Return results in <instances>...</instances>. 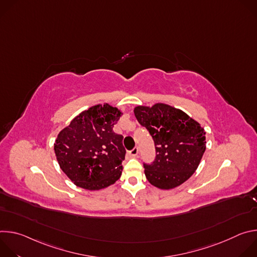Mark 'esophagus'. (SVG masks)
Returning <instances> with one entry per match:
<instances>
[{"mask_svg": "<svg viewBox=\"0 0 257 257\" xmlns=\"http://www.w3.org/2000/svg\"><path fill=\"white\" fill-rule=\"evenodd\" d=\"M129 155H130V157H132V158H136L137 155H138V148H134L133 150H131V151L129 152Z\"/></svg>", "mask_w": 257, "mask_h": 257, "instance_id": "obj_1", "label": "esophagus"}]
</instances>
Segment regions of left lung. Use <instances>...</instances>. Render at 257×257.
<instances>
[{"label": "left lung", "mask_w": 257, "mask_h": 257, "mask_svg": "<svg viewBox=\"0 0 257 257\" xmlns=\"http://www.w3.org/2000/svg\"><path fill=\"white\" fill-rule=\"evenodd\" d=\"M134 114L155 142V161L143 164L146 179L160 189L180 186L194 174L202 159L204 129L186 113L166 103L138 105Z\"/></svg>", "instance_id": "left-lung-1"}]
</instances>
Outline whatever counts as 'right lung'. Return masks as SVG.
Returning <instances> with one entry per match:
<instances>
[{"label":"right lung","instance_id":"obj_1","mask_svg":"<svg viewBox=\"0 0 257 257\" xmlns=\"http://www.w3.org/2000/svg\"><path fill=\"white\" fill-rule=\"evenodd\" d=\"M121 115L117 107L96 104L59 133L54 145L57 161L76 186L99 190L121 177L126 151L123 136L113 131Z\"/></svg>","mask_w":257,"mask_h":257}]
</instances>
